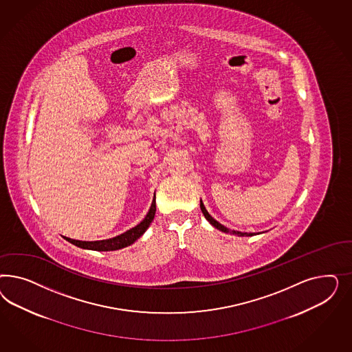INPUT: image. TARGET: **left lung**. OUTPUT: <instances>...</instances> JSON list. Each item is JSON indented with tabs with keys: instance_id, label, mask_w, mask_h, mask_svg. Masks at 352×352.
<instances>
[{
	"instance_id": "1",
	"label": "left lung",
	"mask_w": 352,
	"mask_h": 352,
	"mask_svg": "<svg viewBox=\"0 0 352 352\" xmlns=\"http://www.w3.org/2000/svg\"><path fill=\"white\" fill-rule=\"evenodd\" d=\"M200 208H201V212H203L204 217L208 219V222L214 226L215 228H218L219 231H222V232H226V234H236V236H253L254 234H252V232H239V231H234V230H228L227 227H224L223 224L219 223L218 221H215L213 217L210 215V214L208 213V210L205 209V206H204L203 201H200Z\"/></svg>"
}]
</instances>
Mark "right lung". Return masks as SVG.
<instances>
[{
  "mask_svg": "<svg viewBox=\"0 0 352 352\" xmlns=\"http://www.w3.org/2000/svg\"><path fill=\"white\" fill-rule=\"evenodd\" d=\"M156 213V197H153L151 208H149L148 213L144 217V219L137 224L135 227L130 228L126 232L118 234L116 237L112 239H107V240H99V241H80V240H74L69 237H64L67 241H69L71 244L82 248V249H89V250H96V252H111V250H118L122 248L131 245L133 243H135L142 234L147 231L151 222L155 218Z\"/></svg>",
  "mask_w": 352,
  "mask_h": 352,
  "instance_id": "1",
  "label": "right lung"
}]
</instances>
